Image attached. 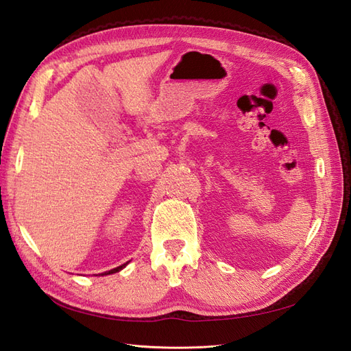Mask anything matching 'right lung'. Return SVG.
I'll use <instances>...</instances> for the list:
<instances>
[{"label":"right lung","instance_id":"add662e5","mask_svg":"<svg viewBox=\"0 0 351 351\" xmlns=\"http://www.w3.org/2000/svg\"><path fill=\"white\" fill-rule=\"evenodd\" d=\"M129 263V262H125V263H123V265H120V267H117V268H114V269H111V271H107V272H104L102 275H110V274H115V272H119V271H121L125 265Z\"/></svg>","mask_w":351,"mask_h":351}]
</instances>
